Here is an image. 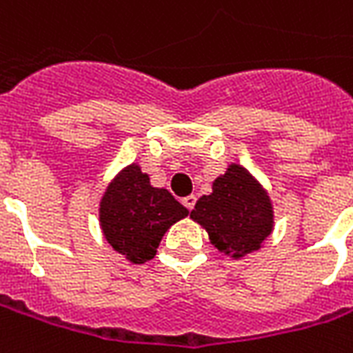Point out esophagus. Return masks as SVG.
<instances>
[{
  "label": "esophagus",
  "mask_w": 353,
  "mask_h": 353,
  "mask_svg": "<svg viewBox=\"0 0 353 353\" xmlns=\"http://www.w3.org/2000/svg\"><path fill=\"white\" fill-rule=\"evenodd\" d=\"M194 203H196V196L194 194H189V196L183 198V205L187 210H194Z\"/></svg>",
  "instance_id": "34e87169"
}]
</instances>
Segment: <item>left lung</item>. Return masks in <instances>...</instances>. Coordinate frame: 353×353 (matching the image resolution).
Returning <instances> with one entry per match:
<instances>
[{
	"label": "left lung",
	"mask_w": 353,
	"mask_h": 353,
	"mask_svg": "<svg viewBox=\"0 0 353 353\" xmlns=\"http://www.w3.org/2000/svg\"><path fill=\"white\" fill-rule=\"evenodd\" d=\"M190 219L205 228L219 252L241 258L260 249L273 230V205L268 192L239 164L213 181V192L202 196Z\"/></svg>",
	"instance_id": "left-lung-1"
}]
</instances>
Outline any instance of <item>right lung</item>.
Instances as JSON below:
<instances>
[{
    "mask_svg": "<svg viewBox=\"0 0 353 353\" xmlns=\"http://www.w3.org/2000/svg\"><path fill=\"white\" fill-rule=\"evenodd\" d=\"M187 215L189 210L168 190L151 187L150 176L138 164H130L114 177L99 208L106 241L132 263L155 256L170 226Z\"/></svg>",
    "mask_w": 353,
    "mask_h": 353,
    "instance_id": "add662e5",
    "label": "right lung"
}]
</instances>
